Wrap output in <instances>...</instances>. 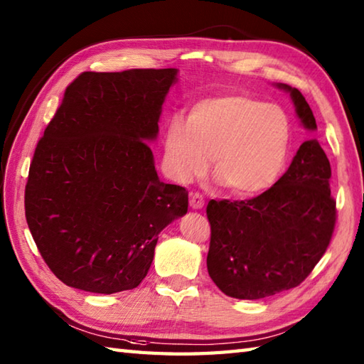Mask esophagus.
<instances>
[{"label":"esophagus","mask_w":364,"mask_h":364,"mask_svg":"<svg viewBox=\"0 0 364 364\" xmlns=\"http://www.w3.org/2000/svg\"><path fill=\"white\" fill-rule=\"evenodd\" d=\"M189 205H191L192 210H202L203 205H205L203 196H202V194H198V192H194V194H191Z\"/></svg>","instance_id":"1"}]
</instances>
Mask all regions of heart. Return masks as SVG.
Wrapping results in <instances>:
<instances>
[{"mask_svg": "<svg viewBox=\"0 0 364 364\" xmlns=\"http://www.w3.org/2000/svg\"><path fill=\"white\" fill-rule=\"evenodd\" d=\"M291 142L283 107L244 94L198 100L188 122L173 119L164 134V162L176 181L202 176L213 156V173L231 194L252 197L282 173Z\"/></svg>", "mask_w": 364, "mask_h": 364, "instance_id": "obj_1", "label": "heart"}]
</instances>
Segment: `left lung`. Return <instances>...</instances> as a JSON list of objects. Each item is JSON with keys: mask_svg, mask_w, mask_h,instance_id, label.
Instances as JSON below:
<instances>
[{"mask_svg": "<svg viewBox=\"0 0 364 364\" xmlns=\"http://www.w3.org/2000/svg\"><path fill=\"white\" fill-rule=\"evenodd\" d=\"M291 95L304 128L316 119L300 90L278 82ZM331 168L316 139L299 146L289 168L272 188L250 200H211L208 274L228 297L257 300L296 288L326 253L336 222L330 194Z\"/></svg>", "mask_w": 364, "mask_h": 364, "instance_id": "obj_1", "label": "left lung"}]
</instances>
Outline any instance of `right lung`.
Here are the masks:
<instances>
[{
  "mask_svg": "<svg viewBox=\"0 0 364 364\" xmlns=\"http://www.w3.org/2000/svg\"><path fill=\"white\" fill-rule=\"evenodd\" d=\"M176 68L84 72L38 141L25 189L26 222L42 258L76 289L139 286L158 236L188 213V191L166 184L146 142L158 137Z\"/></svg>",
  "mask_w": 364,
  "mask_h": 364,
  "instance_id": "right-lung-1",
  "label": "right lung"
}]
</instances>
